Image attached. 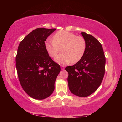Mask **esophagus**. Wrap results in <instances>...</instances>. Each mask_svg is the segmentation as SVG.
Returning <instances> with one entry per match:
<instances>
[{
  "mask_svg": "<svg viewBox=\"0 0 122 122\" xmlns=\"http://www.w3.org/2000/svg\"><path fill=\"white\" fill-rule=\"evenodd\" d=\"M65 67H64V66H61V69L62 70H64V69H65Z\"/></svg>",
  "mask_w": 122,
  "mask_h": 122,
  "instance_id": "34e87169",
  "label": "esophagus"
}]
</instances>
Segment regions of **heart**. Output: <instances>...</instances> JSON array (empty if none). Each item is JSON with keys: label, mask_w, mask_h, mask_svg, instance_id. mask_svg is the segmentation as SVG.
<instances>
[{"label": "heart", "mask_w": 122, "mask_h": 122, "mask_svg": "<svg viewBox=\"0 0 122 122\" xmlns=\"http://www.w3.org/2000/svg\"><path fill=\"white\" fill-rule=\"evenodd\" d=\"M45 45L48 54L53 58L57 56L62 48L63 53L55 60L62 65L71 62H77L83 57L86 49V41L83 38L64 30L56 33L54 39H47Z\"/></svg>", "instance_id": "obj_1"}]
</instances>
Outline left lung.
<instances>
[{
	"label": "left lung",
	"instance_id": "8db88e82",
	"mask_svg": "<svg viewBox=\"0 0 122 122\" xmlns=\"http://www.w3.org/2000/svg\"><path fill=\"white\" fill-rule=\"evenodd\" d=\"M86 41V49L82 59L65 68L68 73V83L70 91L84 97L97 89L105 73L106 57L102 46L96 38L85 32L81 33Z\"/></svg>",
	"mask_w": 122,
	"mask_h": 122
}]
</instances>
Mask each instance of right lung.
<instances>
[{"mask_svg":"<svg viewBox=\"0 0 122 122\" xmlns=\"http://www.w3.org/2000/svg\"><path fill=\"white\" fill-rule=\"evenodd\" d=\"M55 28H39L20 42L15 57L16 68L24 90L36 100H44L54 90L60 66L49 56L45 41Z\"/></svg>","mask_w":122,"mask_h":122,"instance_id":"obj_1","label":"right lung"}]
</instances>
